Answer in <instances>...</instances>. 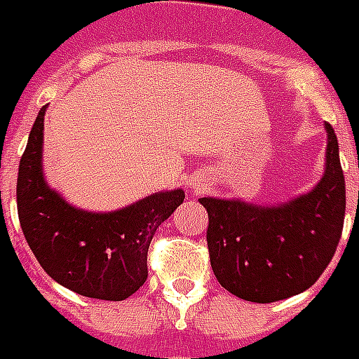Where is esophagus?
Instances as JSON below:
<instances>
[{
	"label": "esophagus",
	"mask_w": 359,
	"mask_h": 359,
	"mask_svg": "<svg viewBox=\"0 0 359 359\" xmlns=\"http://www.w3.org/2000/svg\"><path fill=\"white\" fill-rule=\"evenodd\" d=\"M189 187L195 191V193H201L202 189H206V180H201V177H196V180H191Z\"/></svg>",
	"instance_id": "obj_1"
}]
</instances>
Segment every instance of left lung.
Masks as SVG:
<instances>
[{"label": "left lung", "instance_id": "1", "mask_svg": "<svg viewBox=\"0 0 359 359\" xmlns=\"http://www.w3.org/2000/svg\"><path fill=\"white\" fill-rule=\"evenodd\" d=\"M322 180L309 193L274 206L238 198H198L208 212L210 263L227 292L252 303L303 293L335 255L346 210V189L333 126Z\"/></svg>", "mask_w": 359, "mask_h": 359}]
</instances>
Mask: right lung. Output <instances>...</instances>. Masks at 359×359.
Returning a JSON list of instances; mask_svg holds the SVG:
<instances>
[{
    "label": "right lung",
    "instance_id": "add662e5",
    "mask_svg": "<svg viewBox=\"0 0 359 359\" xmlns=\"http://www.w3.org/2000/svg\"><path fill=\"white\" fill-rule=\"evenodd\" d=\"M41 107L18 166L16 208L29 250L58 284L85 297L123 301L147 280V250L164 219L185 198L158 191L113 212L75 208L43 174Z\"/></svg>",
    "mask_w": 359,
    "mask_h": 359
}]
</instances>
